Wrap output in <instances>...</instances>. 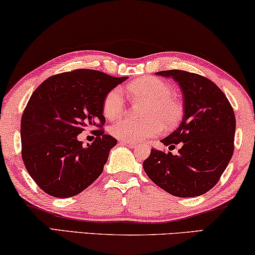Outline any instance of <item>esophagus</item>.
I'll return each instance as SVG.
<instances>
[{
    "label": "esophagus",
    "instance_id": "obj_1",
    "mask_svg": "<svg viewBox=\"0 0 255 255\" xmlns=\"http://www.w3.org/2000/svg\"><path fill=\"white\" fill-rule=\"evenodd\" d=\"M119 143L121 144V145H127L129 147H136V145H137V144H136V143L128 142V140H120Z\"/></svg>",
    "mask_w": 255,
    "mask_h": 255
}]
</instances>
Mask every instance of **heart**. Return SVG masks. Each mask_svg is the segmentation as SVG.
Listing matches in <instances>:
<instances>
[{
  "mask_svg": "<svg viewBox=\"0 0 255 255\" xmlns=\"http://www.w3.org/2000/svg\"><path fill=\"white\" fill-rule=\"evenodd\" d=\"M132 96L147 101L144 120L125 118L112 125L110 132L113 137L134 142L160 134L162 127L176 125L182 116V106L173 96V89L168 83L153 77L135 80L126 87ZM125 95L121 88L109 91L103 101V115L109 120H116L125 112Z\"/></svg>",
  "mask_w": 255,
  "mask_h": 255,
  "instance_id": "heart-1",
  "label": "heart"
}]
</instances>
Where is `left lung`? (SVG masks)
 <instances>
[{
    "mask_svg": "<svg viewBox=\"0 0 255 255\" xmlns=\"http://www.w3.org/2000/svg\"><path fill=\"white\" fill-rule=\"evenodd\" d=\"M172 78L183 94L184 115L175 131L161 139L181 143L178 154L151 149L143 162L146 175L170 195L189 198L218 183L234 153L236 118L223 91L210 79L181 70L157 72Z\"/></svg>",
    "mask_w": 255,
    "mask_h": 255,
    "instance_id": "8db88e82",
    "label": "left lung"
}]
</instances>
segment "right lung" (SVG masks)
I'll use <instances>...</instances> for the list:
<instances>
[{"instance_id": "add662e5", "label": "right lung", "mask_w": 255, "mask_h": 255, "mask_svg": "<svg viewBox=\"0 0 255 255\" xmlns=\"http://www.w3.org/2000/svg\"><path fill=\"white\" fill-rule=\"evenodd\" d=\"M125 80L82 68L52 75L32 94L21 117V155L30 177L48 195L73 197L103 172L117 139L97 129L85 147L78 135L103 126L104 98Z\"/></svg>"}]
</instances>
